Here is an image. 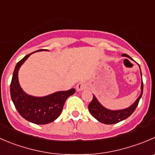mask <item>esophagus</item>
<instances>
[{
    "instance_id": "1",
    "label": "esophagus",
    "mask_w": 155,
    "mask_h": 155,
    "mask_svg": "<svg viewBox=\"0 0 155 155\" xmlns=\"http://www.w3.org/2000/svg\"><path fill=\"white\" fill-rule=\"evenodd\" d=\"M85 88H86V84H85V82H79L76 86V90H77L78 91H82V90L85 89Z\"/></svg>"
}]
</instances>
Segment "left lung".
Here are the masks:
<instances>
[{
    "label": "left lung",
    "instance_id": "1",
    "mask_svg": "<svg viewBox=\"0 0 155 155\" xmlns=\"http://www.w3.org/2000/svg\"><path fill=\"white\" fill-rule=\"evenodd\" d=\"M122 56L127 57V58H130V59H132L129 55L126 54H122ZM141 75H142V72H141ZM141 89H142V93L137 98V100L136 101V102L133 105H131L130 107L124 110H110L106 109L97 101L95 96L93 95L92 100L88 104V110H89L90 114L96 120H97L99 122L102 123V124H108V125L117 124V123L128 118L135 111L136 107L139 104V100L142 97V93H143V82H142Z\"/></svg>",
    "mask_w": 155,
    "mask_h": 155
}]
</instances>
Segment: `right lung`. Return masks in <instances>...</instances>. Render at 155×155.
I'll list each match as a JSON object with an SVG mask.
<instances>
[{"mask_svg": "<svg viewBox=\"0 0 155 155\" xmlns=\"http://www.w3.org/2000/svg\"><path fill=\"white\" fill-rule=\"evenodd\" d=\"M43 50L45 49L36 51ZM31 54L16 64L10 83V95L15 107L24 119L33 124L42 125L53 122L61 115L66 100L74 94L76 90L72 88L68 91H58L42 97H32L25 94L19 86L18 71Z\"/></svg>", "mask_w": 155, "mask_h": 155, "instance_id": "1", "label": "right lung"}]
</instances>
